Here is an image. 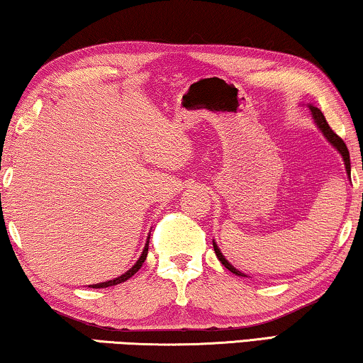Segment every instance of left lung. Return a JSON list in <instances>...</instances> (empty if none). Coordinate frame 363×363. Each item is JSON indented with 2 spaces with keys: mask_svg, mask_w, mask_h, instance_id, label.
I'll list each match as a JSON object with an SVG mask.
<instances>
[{
  "mask_svg": "<svg viewBox=\"0 0 363 363\" xmlns=\"http://www.w3.org/2000/svg\"><path fill=\"white\" fill-rule=\"evenodd\" d=\"M308 107H310V112H311V116H313V121H315L316 127L320 128V132L324 135V138H326L328 142L331 143L333 147L339 151V155L342 156V161H344V166H345V172H347V176L350 177V156H349L347 147H345V143L342 142V138L337 137V135L333 132L331 127L328 125V122H326V118H324L323 112H321L320 109H318V107L311 106V104H308ZM213 250H215L216 257H218V261H220L221 264H223V266H225L226 269L231 270V272L236 274V275H241V277H247L246 274H242L241 270H238V269L233 266V264H230L228 261H226V257L223 256V254H221L220 247L216 246L215 241H213Z\"/></svg>",
  "mask_w": 363,
  "mask_h": 363,
  "instance_id": "obj_1",
  "label": "left lung"
}]
</instances>
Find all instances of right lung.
I'll return each instance as SVG.
<instances>
[{"instance_id": "add662e5", "label": "right lung", "mask_w": 363, "mask_h": 363, "mask_svg": "<svg viewBox=\"0 0 363 363\" xmlns=\"http://www.w3.org/2000/svg\"><path fill=\"white\" fill-rule=\"evenodd\" d=\"M148 242H150V235H148V238H147V242H145V247H143V252H142V256L138 257V261L133 264L132 267H130L125 274H122V275H118V277H116V279H112V280H107V282H101V284H94V285H89L91 289H106V286H112V285H117V284H122V282H125V280H128L130 277H132V275H135L138 272V269L143 266V262H145V259H147V254H148Z\"/></svg>"}]
</instances>
